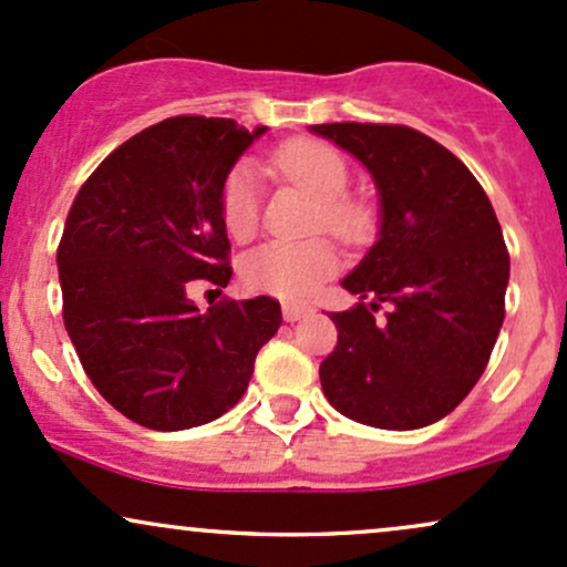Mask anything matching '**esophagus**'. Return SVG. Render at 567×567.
<instances>
[{"instance_id":"34e87169","label":"esophagus","mask_w":567,"mask_h":567,"mask_svg":"<svg viewBox=\"0 0 567 567\" xmlns=\"http://www.w3.org/2000/svg\"><path fill=\"white\" fill-rule=\"evenodd\" d=\"M309 315H311V306H301V303H285L282 306L285 322H298Z\"/></svg>"}]
</instances>
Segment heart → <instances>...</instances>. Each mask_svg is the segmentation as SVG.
<instances>
[{
  "mask_svg": "<svg viewBox=\"0 0 567 567\" xmlns=\"http://www.w3.org/2000/svg\"><path fill=\"white\" fill-rule=\"evenodd\" d=\"M275 167L320 202V224L338 237L349 239L360 231L362 210L343 199L349 188V167L336 148L320 141L285 143L275 154ZM261 186L252 165H237L220 194V216L226 231L245 243L258 229ZM338 271V256L328 239L306 243H266L247 252L243 279L250 290L266 296L301 301L322 288Z\"/></svg>",
  "mask_w": 567,
  "mask_h": 567,
  "instance_id": "heart-1",
  "label": "heart"
}]
</instances>
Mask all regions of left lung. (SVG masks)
I'll list each match as a JSON object with an SVG mask.
<instances>
[{
    "label": "left lung",
    "instance_id": "left-lung-1",
    "mask_svg": "<svg viewBox=\"0 0 567 567\" xmlns=\"http://www.w3.org/2000/svg\"><path fill=\"white\" fill-rule=\"evenodd\" d=\"M365 165L379 234L343 277L357 301L330 320L320 365L338 413L375 429H421L472 392L504 324L509 252L491 199L458 157L405 125H311ZM381 302L390 315L375 323Z\"/></svg>",
    "mask_w": 567,
    "mask_h": 567
}]
</instances>
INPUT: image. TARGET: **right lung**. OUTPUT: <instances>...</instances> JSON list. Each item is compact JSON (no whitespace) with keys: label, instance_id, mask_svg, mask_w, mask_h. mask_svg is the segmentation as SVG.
<instances>
[{"label":"right lung","instance_id":"obj_1","mask_svg":"<svg viewBox=\"0 0 567 567\" xmlns=\"http://www.w3.org/2000/svg\"><path fill=\"white\" fill-rule=\"evenodd\" d=\"M266 127L173 116L114 148L84 181L58 245L63 322L109 405L157 432L202 426L239 402L282 324L269 296L199 311L194 279L226 288L220 194Z\"/></svg>","mask_w":567,"mask_h":567}]
</instances>
